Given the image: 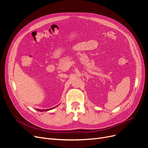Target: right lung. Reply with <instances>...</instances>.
<instances>
[{
    "label": "right lung",
    "mask_w": 148,
    "mask_h": 148,
    "mask_svg": "<svg viewBox=\"0 0 148 148\" xmlns=\"http://www.w3.org/2000/svg\"><path fill=\"white\" fill-rule=\"evenodd\" d=\"M57 106H56V107H57ZM56 107H53V108H50V109H45V110H39V109H36V110H38V111H40V112H44V111H48V110H51V109H53V108H55Z\"/></svg>",
    "instance_id": "1"
}]
</instances>
